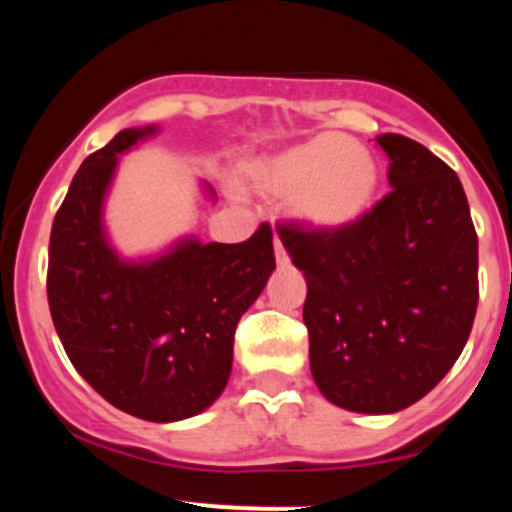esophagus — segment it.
<instances>
[{"instance_id": "esophagus-1", "label": "esophagus", "mask_w": 512, "mask_h": 512, "mask_svg": "<svg viewBox=\"0 0 512 512\" xmlns=\"http://www.w3.org/2000/svg\"><path fill=\"white\" fill-rule=\"evenodd\" d=\"M274 257H276V264H279V267H286V264H289V255H286L284 245H281L279 238H274Z\"/></svg>"}]
</instances>
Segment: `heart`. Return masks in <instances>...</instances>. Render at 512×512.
<instances>
[{"label": "heart", "instance_id": "obj_1", "mask_svg": "<svg viewBox=\"0 0 512 512\" xmlns=\"http://www.w3.org/2000/svg\"><path fill=\"white\" fill-rule=\"evenodd\" d=\"M257 187L276 199H293L308 226L339 231L366 214L378 190V166L361 144L320 134L262 163Z\"/></svg>", "mask_w": 512, "mask_h": 512}]
</instances>
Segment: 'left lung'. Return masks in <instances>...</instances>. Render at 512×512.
I'll list each match as a JSON object with an SVG mask.
<instances>
[{"mask_svg": "<svg viewBox=\"0 0 512 512\" xmlns=\"http://www.w3.org/2000/svg\"><path fill=\"white\" fill-rule=\"evenodd\" d=\"M375 142L392 190L373 209L339 231L276 226L308 281L315 385L358 414L428 395L460 358L479 303L477 231L455 170L402 134Z\"/></svg>", "mask_w": 512, "mask_h": 512, "instance_id": "left-lung-1", "label": "left lung"}]
</instances>
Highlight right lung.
<instances>
[{
    "label": "right lung",
    "mask_w": 512,
    "mask_h": 512,
    "mask_svg": "<svg viewBox=\"0 0 512 512\" xmlns=\"http://www.w3.org/2000/svg\"><path fill=\"white\" fill-rule=\"evenodd\" d=\"M156 132L122 129L76 170L52 221L48 303L81 378L113 407L168 424L219 399L238 320L276 262L267 223L243 243L182 238L154 260L117 255L103 226L105 195L120 154Z\"/></svg>",
    "instance_id": "1"
}]
</instances>
